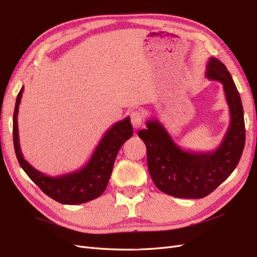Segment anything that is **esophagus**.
Here are the masks:
<instances>
[{
	"label": "esophagus",
	"mask_w": 257,
	"mask_h": 257,
	"mask_svg": "<svg viewBox=\"0 0 257 257\" xmlns=\"http://www.w3.org/2000/svg\"><path fill=\"white\" fill-rule=\"evenodd\" d=\"M130 119L132 126L135 128H140L143 125V120H144V113L140 110H136L130 114Z\"/></svg>",
	"instance_id": "1"
}]
</instances>
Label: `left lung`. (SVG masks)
<instances>
[{"mask_svg": "<svg viewBox=\"0 0 257 257\" xmlns=\"http://www.w3.org/2000/svg\"><path fill=\"white\" fill-rule=\"evenodd\" d=\"M206 78L223 85L229 107L230 122L220 145L211 152H191L180 148L157 118L146 121L138 132L147 151L151 177L160 191L180 198H202L216 190L236 169L245 141L243 106L225 65L210 57Z\"/></svg>", "mask_w": 257, "mask_h": 257, "instance_id": "left-lung-1", "label": "left lung"}]
</instances>
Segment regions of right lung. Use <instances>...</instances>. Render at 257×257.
Returning a JSON list of instances; mask_svg holds the SVG:
<instances>
[{"label": "right lung", "instance_id": "add662e5", "mask_svg": "<svg viewBox=\"0 0 257 257\" xmlns=\"http://www.w3.org/2000/svg\"><path fill=\"white\" fill-rule=\"evenodd\" d=\"M23 90L24 87L22 86L16 100L13 121L15 153L23 171L41 189V191L61 204H83L100 196L109 183L119 148L134 135L130 118L126 117L115 122L109 130H106L89 160L81 169L59 176H49L33 168L23 158L21 153L18 112Z\"/></svg>", "mask_w": 257, "mask_h": 257}]
</instances>
